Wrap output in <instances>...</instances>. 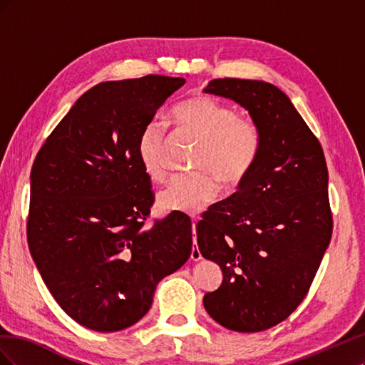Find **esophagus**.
Masks as SVG:
<instances>
[{"label": "esophagus", "instance_id": "obj_1", "mask_svg": "<svg viewBox=\"0 0 365 365\" xmlns=\"http://www.w3.org/2000/svg\"><path fill=\"white\" fill-rule=\"evenodd\" d=\"M192 228H193V248H192V259H193L195 262H197V260H201V259H202V256H201V251H200V248H197V245H196V220H193V225H192Z\"/></svg>", "mask_w": 365, "mask_h": 365}]
</instances>
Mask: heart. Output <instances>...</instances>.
Returning a JSON list of instances; mask_svg holds the SVG:
<instances>
[{"label":"heart","instance_id":"1","mask_svg":"<svg viewBox=\"0 0 365 365\" xmlns=\"http://www.w3.org/2000/svg\"><path fill=\"white\" fill-rule=\"evenodd\" d=\"M172 120L181 132L201 143L193 161L197 173L175 176L158 195V207L169 213L197 215L219 193L212 174L228 185L248 175L260 150V132L251 120L240 118L235 108L207 96L187 98L173 109ZM165 138L168 129L160 120H150L138 134V161L153 182L165 178Z\"/></svg>","mask_w":365,"mask_h":365}]
</instances>
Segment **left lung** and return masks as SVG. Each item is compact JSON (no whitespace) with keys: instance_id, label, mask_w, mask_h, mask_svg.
<instances>
[{"instance_id":"left-lung-1","label":"left lung","mask_w":365,"mask_h":365,"mask_svg":"<svg viewBox=\"0 0 365 365\" xmlns=\"http://www.w3.org/2000/svg\"><path fill=\"white\" fill-rule=\"evenodd\" d=\"M204 93L247 109L260 150L236 193L210 207L196 225L197 248L224 275L202 302L220 326L260 332L303 302L329 247L327 165L319 141L277 86L215 79Z\"/></svg>"}]
</instances>
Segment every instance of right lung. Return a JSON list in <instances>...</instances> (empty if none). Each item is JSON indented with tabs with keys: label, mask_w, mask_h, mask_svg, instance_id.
Masks as SVG:
<instances>
[{
	"label": "right lung",
	"mask_w": 365,
	"mask_h": 365,
	"mask_svg": "<svg viewBox=\"0 0 365 365\" xmlns=\"http://www.w3.org/2000/svg\"><path fill=\"white\" fill-rule=\"evenodd\" d=\"M184 83L150 74L93 86L33 163L30 254L58 304L96 332L140 322L158 282L192 254L187 215L143 228L153 195L137 155L140 130Z\"/></svg>",
	"instance_id": "1"
}]
</instances>
